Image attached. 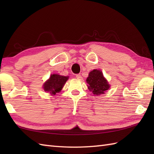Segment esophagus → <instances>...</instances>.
Returning a JSON list of instances; mask_svg holds the SVG:
<instances>
[{
	"label": "esophagus",
	"instance_id": "obj_1",
	"mask_svg": "<svg viewBox=\"0 0 154 154\" xmlns=\"http://www.w3.org/2000/svg\"><path fill=\"white\" fill-rule=\"evenodd\" d=\"M76 78L78 79H82V76L80 74H77L76 75Z\"/></svg>",
	"mask_w": 154,
	"mask_h": 154
}]
</instances>
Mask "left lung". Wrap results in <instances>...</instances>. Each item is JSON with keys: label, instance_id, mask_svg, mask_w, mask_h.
<instances>
[{"label": "left lung", "instance_id": "obj_1", "mask_svg": "<svg viewBox=\"0 0 154 154\" xmlns=\"http://www.w3.org/2000/svg\"><path fill=\"white\" fill-rule=\"evenodd\" d=\"M86 81L88 84V89L90 91H92L94 95L99 96L104 94L110 87L100 70L94 69L91 71Z\"/></svg>", "mask_w": 154, "mask_h": 154}]
</instances>
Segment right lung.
<instances>
[{
	"instance_id": "right-lung-1",
	"label": "right lung",
	"mask_w": 154,
	"mask_h": 154,
	"mask_svg": "<svg viewBox=\"0 0 154 154\" xmlns=\"http://www.w3.org/2000/svg\"><path fill=\"white\" fill-rule=\"evenodd\" d=\"M68 79V76L66 77L58 74H52L50 79L45 81L44 84V90L50 93L51 95H55L57 93L60 92Z\"/></svg>"
}]
</instances>
